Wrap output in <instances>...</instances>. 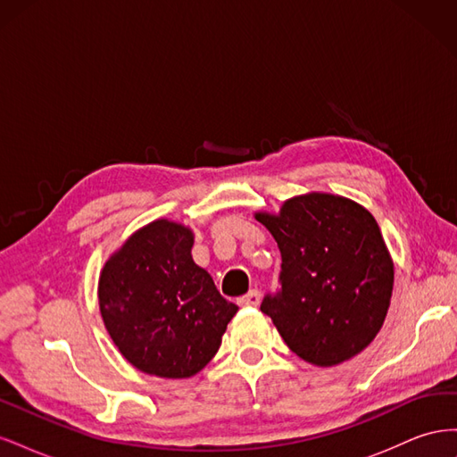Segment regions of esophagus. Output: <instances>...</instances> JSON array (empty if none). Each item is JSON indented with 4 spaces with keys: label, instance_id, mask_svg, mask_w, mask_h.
<instances>
[{
    "label": "esophagus",
    "instance_id": "esophagus-1",
    "mask_svg": "<svg viewBox=\"0 0 457 457\" xmlns=\"http://www.w3.org/2000/svg\"><path fill=\"white\" fill-rule=\"evenodd\" d=\"M259 301H261V294L257 292V289H250V292L240 297V305L242 307H257Z\"/></svg>",
    "mask_w": 457,
    "mask_h": 457
}]
</instances>
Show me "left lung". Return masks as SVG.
Instances as JSON below:
<instances>
[{"instance_id": "8db88e82", "label": "left lung", "mask_w": 457, "mask_h": 457, "mask_svg": "<svg viewBox=\"0 0 457 457\" xmlns=\"http://www.w3.org/2000/svg\"><path fill=\"white\" fill-rule=\"evenodd\" d=\"M255 219L282 255V287L265 295L261 311L287 347L322 368L362 353L383 326L395 282L373 215L349 198L311 192Z\"/></svg>"}]
</instances>
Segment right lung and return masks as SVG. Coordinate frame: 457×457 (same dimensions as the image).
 Wrapping results in <instances>:
<instances>
[{"label": "right lung", "mask_w": 457, "mask_h": 457, "mask_svg": "<svg viewBox=\"0 0 457 457\" xmlns=\"http://www.w3.org/2000/svg\"><path fill=\"white\" fill-rule=\"evenodd\" d=\"M195 234L152 220L110 257L99 278L104 328L129 364L150 376L192 378L220 347L238 307L192 259Z\"/></svg>", "instance_id": "add662e5"}]
</instances>
